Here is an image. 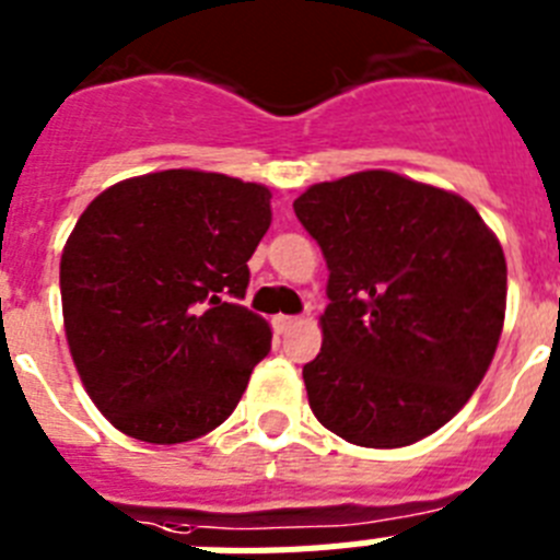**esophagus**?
<instances>
[{
  "mask_svg": "<svg viewBox=\"0 0 560 560\" xmlns=\"http://www.w3.org/2000/svg\"><path fill=\"white\" fill-rule=\"evenodd\" d=\"M296 323H300V319H296V316H285V314H277L275 319H271V325H275L277 334H285V330L294 328Z\"/></svg>",
  "mask_w": 560,
  "mask_h": 560,
  "instance_id": "obj_1",
  "label": "esophagus"
}]
</instances>
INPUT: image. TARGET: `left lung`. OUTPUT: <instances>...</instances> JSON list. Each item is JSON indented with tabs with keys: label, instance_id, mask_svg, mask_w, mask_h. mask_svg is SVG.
I'll return each instance as SVG.
<instances>
[{
	"label": "left lung",
	"instance_id": "1",
	"mask_svg": "<svg viewBox=\"0 0 560 560\" xmlns=\"http://www.w3.org/2000/svg\"><path fill=\"white\" fill-rule=\"evenodd\" d=\"M328 264L323 350L303 368L316 420L400 448L454 418L491 368L508 264L457 192L389 171L311 185L294 201Z\"/></svg>",
	"mask_w": 560,
	"mask_h": 560
}]
</instances>
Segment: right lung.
<instances>
[{
    "instance_id": "add662e5",
    "label": "right lung",
    "mask_w": 560,
    "mask_h": 560,
    "mask_svg": "<svg viewBox=\"0 0 560 560\" xmlns=\"http://www.w3.org/2000/svg\"><path fill=\"white\" fill-rule=\"evenodd\" d=\"M271 192L224 173L117 182L83 210L61 255L69 353L112 427L156 446L221 427L271 350L237 305Z\"/></svg>"
}]
</instances>
